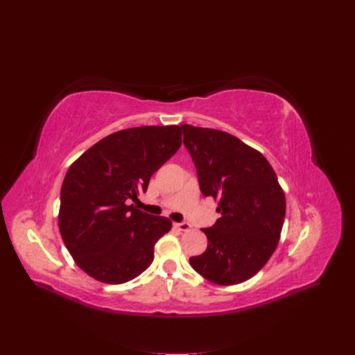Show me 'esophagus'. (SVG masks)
Masks as SVG:
<instances>
[{
    "label": "esophagus",
    "instance_id": "esophagus-1",
    "mask_svg": "<svg viewBox=\"0 0 355 355\" xmlns=\"http://www.w3.org/2000/svg\"><path fill=\"white\" fill-rule=\"evenodd\" d=\"M175 226L181 230V232H187L191 229V225L187 223V222H181V223H175Z\"/></svg>",
    "mask_w": 355,
    "mask_h": 355
}]
</instances>
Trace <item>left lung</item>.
Returning a JSON list of instances; mask_svg holds the SVG:
<instances>
[{
	"label": "left lung",
	"mask_w": 355,
	"mask_h": 355,
	"mask_svg": "<svg viewBox=\"0 0 355 355\" xmlns=\"http://www.w3.org/2000/svg\"><path fill=\"white\" fill-rule=\"evenodd\" d=\"M200 192L218 200L220 218L202 229L208 247L191 267L218 285L254 277L275 251L285 218V195L268 160L236 136L181 125Z\"/></svg>",
	"instance_id": "obj_1"
}]
</instances>
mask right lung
<instances>
[{"instance_id": "1", "label": "right lung", "mask_w": 355, "mask_h": 355, "mask_svg": "<svg viewBox=\"0 0 355 355\" xmlns=\"http://www.w3.org/2000/svg\"><path fill=\"white\" fill-rule=\"evenodd\" d=\"M181 146V128L140 126L89 147L67 170L59 229L76 264L96 281L123 284L150 267L171 220L128 205Z\"/></svg>"}]
</instances>
